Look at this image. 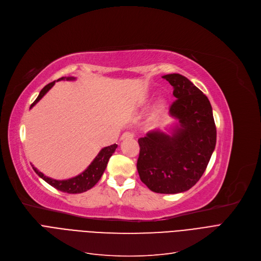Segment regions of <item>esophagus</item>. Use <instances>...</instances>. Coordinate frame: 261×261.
I'll use <instances>...</instances> for the list:
<instances>
[{
	"label": "esophagus",
	"mask_w": 261,
	"mask_h": 261,
	"mask_svg": "<svg viewBox=\"0 0 261 261\" xmlns=\"http://www.w3.org/2000/svg\"><path fill=\"white\" fill-rule=\"evenodd\" d=\"M134 138V134L132 132H125L123 133V135L121 136V139L122 140H125V139H133Z\"/></svg>",
	"instance_id": "34e87169"
}]
</instances>
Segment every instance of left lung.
Segmentation results:
<instances>
[{"label": "left lung", "mask_w": 261, "mask_h": 261, "mask_svg": "<svg viewBox=\"0 0 261 261\" xmlns=\"http://www.w3.org/2000/svg\"><path fill=\"white\" fill-rule=\"evenodd\" d=\"M163 77L174 88L176 100L169 113L179 125L172 135L152 130L138 139L137 170L153 192L174 194L202 177L216 147L217 128L208 97L196 86L177 73Z\"/></svg>", "instance_id": "8db88e82"}]
</instances>
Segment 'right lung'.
<instances>
[{"instance_id":"add662e5","label":"right lung","mask_w":261,"mask_h":261,"mask_svg":"<svg viewBox=\"0 0 261 261\" xmlns=\"http://www.w3.org/2000/svg\"><path fill=\"white\" fill-rule=\"evenodd\" d=\"M63 80H67V81H74L75 77H61L58 81H63ZM55 81L47 84L46 86L43 87V89L40 91L38 97L36 98L35 102L31 105V108L37 103L39 102L42 96L52 88L54 86ZM118 147V145L115 143L113 145H109L106 146L100 151V153L97 154V156L93 159L92 163L89 165V167L87 168L84 172H82L80 175L75 176V177H72L69 179H65V180H57V179H53V178H49L47 176H45L43 173L39 172L37 170L34 166L33 169L34 171L38 174L43 180H45L48 185H51L52 187L56 188L57 190H60L63 192H67V193H82L85 192L87 190L91 189L93 186L100 180V178L102 177L103 173L107 167L108 164V160L111 157L116 151V148Z\"/></svg>"}]
</instances>
